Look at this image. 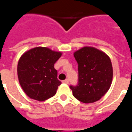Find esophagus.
<instances>
[{"mask_svg":"<svg viewBox=\"0 0 132 132\" xmlns=\"http://www.w3.org/2000/svg\"><path fill=\"white\" fill-rule=\"evenodd\" d=\"M63 83H66V84H69V80L68 79H66V80H64L62 81Z\"/></svg>","mask_w":132,"mask_h":132,"instance_id":"34e87169","label":"esophagus"}]
</instances>
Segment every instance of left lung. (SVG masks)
Masks as SVG:
<instances>
[{
  "label": "left lung",
  "mask_w": 132,
  "mask_h": 132,
  "mask_svg": "<svg viewBox=\"0 0 132 132\" xmlns=\"http://www.w3.org/2000/svg\"><path fill=\"white\" fill-rule=\"evenodd\" d=\"M78 64V84L70 86L73 95L83 103L101 99L112 81L113 69L110 57L92 46H84L74 52Z\"/></svg>",
  "instance_id": "left-lung-1"
}]
</instances>
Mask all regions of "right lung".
<instances>
[{"instance_id": "add662e5", "label": "right lung", "mask_w": 132, "mask_h": 132, "mask_svg": "<svg viewBox=\"0 0 132 132\" xmlns=\"http://www.w3.org/2000/svg\"><path fill=\"white\" fill-rule=\"evenodd\" d=\"M61 55V52L42 46L32 48L22 55L18 64V76L28 97L42 102L56 93L61 82L58 80L54 63Z\"/></svg>"}]
</instances>
